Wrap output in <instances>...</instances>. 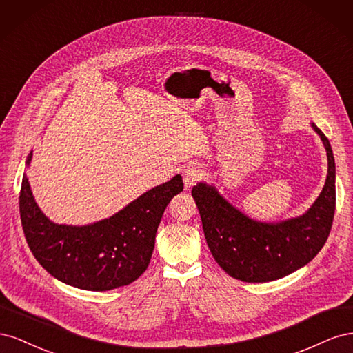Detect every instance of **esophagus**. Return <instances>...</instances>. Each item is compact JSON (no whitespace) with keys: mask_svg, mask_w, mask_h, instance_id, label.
Wrapping results in <instances>:
<instances>
[{"mask_svg":"<svg viewBox=\"0 0 353 353\" xmlns=\"http://www.w3.org/2000/svg\"><path fill=\"white\" fill-rule=\"evenodd\" d=\"M201 178H203V170L200 168L193 166V165L184 168L183 179H184V184L187 188H191L194 184H197Z\"/></svg>","mask_w":353,"mask_h":353,"instance_id":"esophagus-1","label":"esophagus"}]
</instances>
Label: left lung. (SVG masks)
Masks as SVG:
<instances>
[{"mask_svg":"<svg viewBox=\"0 0 353 353\" xmlns=\"http://www.w3.org/2000/svg\"><path fill=\"white\" fill-rule=\"evenodd\" d=\"M328 157L325 185L305 215L279 223L256 222L231 206L215 187L197 184L191 190L210 253L232 279L266 283L302 268L323 249L336 209V165L328 138L316 128Z\"/></svg>","mask_w":353,"mask_h":353,"instance_id":"left-lung-1","label":"left lung"}]
</instances>
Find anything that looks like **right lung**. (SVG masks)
I'll use <instances>...</instances> for the list:
<instances>
[{"instance_id":"add662e5","label":"right lung","mask_w":353,"mask_h":353,"mask_svg":"<svg viewBox=\"0 0 353 353\" xmlns=\"http://www.w3.org/2000/svg\"><path fill=\"white\" fill-rule=\"evenodd\" d=\"M183 190V178L176 175L109 219L72 227L51 222L39 210L23 175L20 219L32 254L47 272L83 290H113L134 283L147 270L160 219L170 199Z\"/></svg>"}]
</instances>
